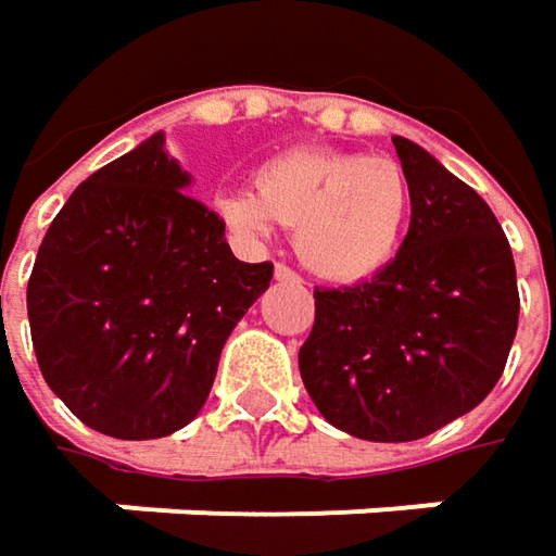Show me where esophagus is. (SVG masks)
Instances as JSON below:
<instances>
[{
	"mask_svg": "<svg viewBox=\"0 0 556 556\" xmlns=\"http://www.w3.org/2000/svg\"><path fill=\"white\" fill-rule=\"evenodd\" d=\"M275 278H278V281H300V275L293 271L291 265H285V263L275 265Z\"/></svg>",
	"mask_w": 556,
	"mask_h": 556,
	"instance_id": "34e87169",
	"label": "esophagus"
}]
</instances>
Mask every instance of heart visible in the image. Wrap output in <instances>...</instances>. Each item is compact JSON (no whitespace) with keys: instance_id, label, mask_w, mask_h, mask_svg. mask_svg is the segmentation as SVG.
<instances>
[{"instance_id":"obj_1","label":"heart","mask_w":556,"mask_h":556,"mask_svg":"<svg viewBox=\"0 0 556 556\" xmlns=\"http://www.w3.org/2000/svg\"><path fill=\"white\" fill-rule=\"evenodd\" d=\"M256 193L218 190L215 212L247 240L271 225L296 231V253L321 278L356 281L378 271L401 243L413 187L388 155L291 150L256 172Z\"/></svg>"}]
</instances>
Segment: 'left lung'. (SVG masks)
<instances>
[{
  "label": "left lung",
  "mask_w": 556,
  "mask_h": 556,
  "mask_svg": "<svg viewBox=\"0 0 556 556\" xmlns=\"http://www.w3.org/2000/svg\"><path fill=\"white\" fill-rule=\"evenodd\" d=\"M413 187L401 250L372 278L316 288L300 375L319 413L363 441H416L485 401L519 321L516 265L488 203L394 137Z\"/></svg>",
  "instance_id": "left-lung-1"
}]
</instances>
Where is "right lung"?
I'll list each match as a JSON object with an SVG mask.
<instances>
[{"label": "right lung", "mask_w": 556, "mask_h": 556, "mask_svg": "<svg viewBox=\"0 0 556 556\" xmlns=\"http://www.w3.org/2000/svg\"><path fill=\"white\" fill-rule=\"evenodd\" d=\"M162 134L80 184L42 237L27 319L46 384L109 438L184 429L208 397L271 263H240L225 222L187 197Z\"/></svg>", "instance_id": "obj_1"}]
</instances>
